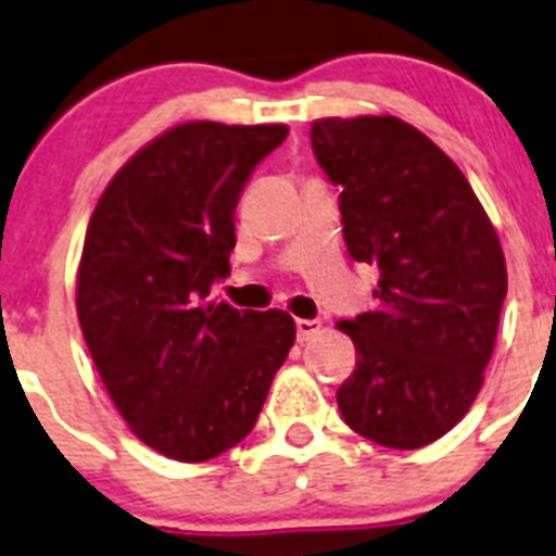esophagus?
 <instances>
[{
	"instance_id": "esophagus-1",
	"label": "esophagus",
	"mask_w": 556,
	"mask_h": 556,
	"mask_svg": "<svg viewBox=\"0 0 556 556\" xmlns=\"http://www.w3.org/2000/svg\"><path fill=\"white\" fill-rule=\"evenodd\" d=\"M318 332H321V321H316V318H296V338L302 344L316 338Z\"/></svg>"
}]
</instances>
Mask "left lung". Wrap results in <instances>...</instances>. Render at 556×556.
I'll list each match as a JSON object with an SVG mask.
<instances>
[{
    "instance_id": "8db88e82",
    "label": "left lung",
    "mask_w": 556,
    "mask_h": 556,
    "mask_svg": "<svg viewBox=\"0 0 556 556\" xmlns=\"http://www.w3.org/2000/svg\"><path fill=\"white\" fill-rule=\"evenodd\" d=\"M311 139L341 185L346 249L380 271L378 305L336 325L358 358L338 408L369 442L417 451L484 383L506 296L498 231L456 162L392 114L316 119Z\"/></svg>"
}]
</instances>
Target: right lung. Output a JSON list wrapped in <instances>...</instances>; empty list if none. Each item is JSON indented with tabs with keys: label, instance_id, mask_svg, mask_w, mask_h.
Segmentation results:
<instances>
[{
	"label": "right lung",
	"instance_id": "add662e5",
	"mask_svg": "<svg viewBox=\"0 0 556 556\" xmlns=\"http://www.w3.org/2000/svg\"><path fill=\"white\" fill-rule=\"evenodd\" d=\"M288 125L192 119L114 173L86 229L77 318L134 437L176 462H206L249 437L296 338L285 311L212 302L229 274L235 210Z\"/></svg>",
	"mask_w": 556,
	"mask_h": 556
}]
</instances>
